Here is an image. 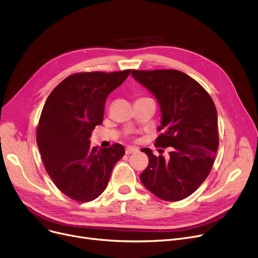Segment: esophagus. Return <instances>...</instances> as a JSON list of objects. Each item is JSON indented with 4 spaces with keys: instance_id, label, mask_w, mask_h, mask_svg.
<instances>
[{
    "instance_id": "esophagus-1",
    "label": "esophagus",
    "mask_w": 258,
    "mask_h": 258,
    "mask_svg": "<svg viewBox=\"0 0 258 258\" xmlns=\"http://www.w3.org/2000/svg\"><path fill=\"white\" fill-rule=\"evenodd\" d=\"M136 152H138V149L135 148V147H127V148L125 149V154H126V155L134 154V153H136Z\"/></svg>"
}]
</instances>
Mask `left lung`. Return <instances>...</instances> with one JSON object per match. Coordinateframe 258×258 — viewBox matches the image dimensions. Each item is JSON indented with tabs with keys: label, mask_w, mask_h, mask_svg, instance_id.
Wrapping results in <instances>:
<instances>
[{
	"label": "left lung",
	"mask_w": 258,
	"mask_h": 258,
	"mask_svg": "<svg viewBox=\"0 0 258 258\" xmlns=\"http://www.w3.org/2000/svg\"><path fill=\"white\" fill-rule=\"evenodd\" d=\"M133 77L158 100L162 121L155 147L141 151L149 165L140 180L150 192L165 201H178L193 194L209 176L217 153L218 121L214 102L193 78L176 70L136 71ZM169 147L164 160L162 148Z\"/></svg>",
	"instance_id": "8db88e82"
}]
</instances>
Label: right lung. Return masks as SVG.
I'll return each instance as SVG.
<instances>
[{
    "label": "right lung",
    "instance_id": "obj_1",
    "mask_svg": "<svg viewBox=\"0 0 258 258\" xmlns=\"http://www.w3.org/2000/svg\"><path fill=\"white\" fill-rule=\"evenodd\" d=\"M131 70L71 75L53 88L43 106L37 143L45 170L60 191L88 203L106 188L115 164L125 154L123 145L91 148L89 137L103 122L107 96Z\"/></svg>",
    "mask_w": 258,
    "mask_h": 258
}]
</instances>
